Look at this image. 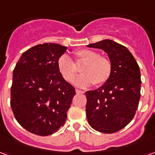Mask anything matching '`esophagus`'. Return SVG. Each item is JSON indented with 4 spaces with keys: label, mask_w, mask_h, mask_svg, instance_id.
<instances>
[{
    "label": "esophagus",
    "mask_w": 155,
    "mask_h": 155,
    "mask_svg": "<svg viewBox=\"0 0 155 155\" xmlns=\"http://www.w3.org/2000/svg\"><path fill=\"white\" fill-rule=\"evenodd\" d=\"M75 92H76V94H84V91H81V90H78V89L75 90Z\"/></svg>",
    "instance_id": "1"
}]
</instances>
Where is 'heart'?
I'll use <instances>...</instances> for the list:
<instances>
[{
  "instance_id": "obj_1",
  "label": "heart",
  "mask_w": 155,
  "mask_h": 155,
  "mask_svg": "<svg viewBox=\"0 0 155 155\" xmlns=\"http://www.w3.org/2000/svg\"><path fill=\"white\" fill-rule=\"evenodd\" d=\"M75 56L77 62L84 61L85 64L81 69L82 74L74 81V85L87 88L93 84L99 86L107 81L111 73V63L108 58L100 56L98 52L89 49L78 51ZM57 66L64 80L72 82L78 72L72 59L66 54H62L58 59Z\"/></svg>"
}]
</instances>
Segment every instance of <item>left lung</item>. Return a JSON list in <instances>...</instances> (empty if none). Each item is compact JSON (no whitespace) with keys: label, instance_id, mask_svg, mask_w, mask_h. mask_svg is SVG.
<instances>
[{"label":"left lung","instance_id":"8db88e82","mask_svg":"<svg viewBox=\"0 0 155 155\" xmlns=\"http://www.w3.org/2000/svg\"><path fill=\"white\" fill-rule=\"evenodd\" d=\"M87 46L103 50L111 63L107 81L85 93L88 122L99 132L114 133L126 126L137 110L141 87L140 67L130 51L114 41L104 40Z\"/></svg>","mask_w":155,"mask_h":155}]
</instances>
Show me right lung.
I'll return each instance as SVG.
<instances>
[{
  "label": "right lung",
  "instance_id": "right-lung-1",
  "mask_svg": "<svg viewBox=\"0 0 155 155\" xmlns=\"http://www.w3.org/2000/svg\"><path fill=\"white\" fill-rule=\"evenodd\" d=\"M67 47L55 43L25 51L13 71L11 106L18 123L41 136L55 133L65 122L74 88L58 70Z\"/></svg>",
  "mask_w": 155,
  "mask_h": 155
}]
</instances>
